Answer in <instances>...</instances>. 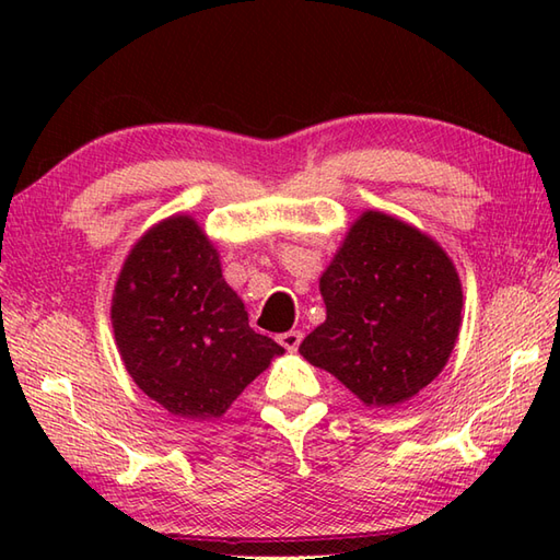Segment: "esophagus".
<instances>
[{
  "instance_id": "obj_1",
  "label": "esophagus",
  "mask_w": 560,
  "mask_h": 560,
  "mask_svg": "<svg viewBox=\"0 0 560 560\" xmlns=\"http://www.w3.org/2000/svg\"><path fill=\"white\" fill-rule=\"evenodd\" d=\"M279 339V343L287 351H299V347H301V341H303V331L301 329H291V331H283V335H279L277 337Z\"/></svg>"
}]
</instances>
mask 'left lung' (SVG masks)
Returning a JSON list of instances; mask_svg holds the SVG:
<instances>
[{"label":"left lung","instance_id":"left-lung-1","mask_svg":"<svg viewBox=\"0 0 560 560\" xmlns=\"http://www.w3.org/2000/svg\"><path fill=\"white\" fill-rule=\"evenodd\" d=\"M325 323L301 355L365 407H397L443 371L462 327V281L431 235L363 211L319 277Z\"/></svg>","mask_w":560,"mask_h":560}]
</instances>
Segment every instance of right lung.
Returning a JSON list of instances; mask_svg holds the SVG:
<instances>
[{
    "label": "right lung",
    "mask_w": 560,
    "mask_h": 560,
    "mask_svg": "<svg viewBox=\"0 0 560 560\" xmlns=\"http://www.w3.org/2000/svg\"><path fill=\"white\" fill-rule=\"evenodd\" d=\"M110 319L129 377L180 419H219L283 353L249 327L217 247L187 213L151 225L129 249Z\"/></svg>",
    "instance_id": "1"
}]
</instances>
